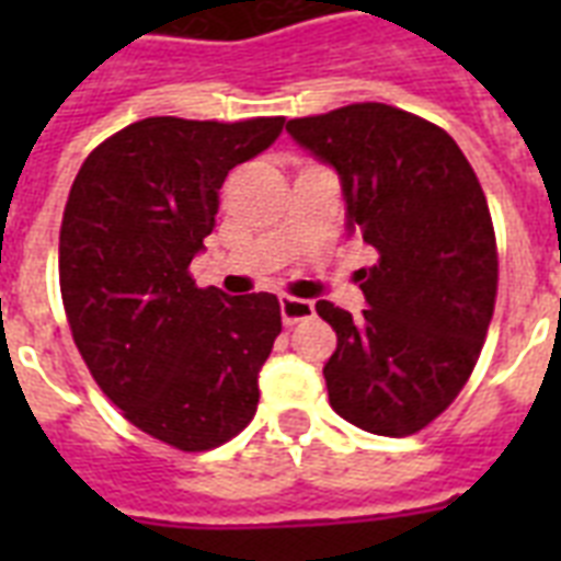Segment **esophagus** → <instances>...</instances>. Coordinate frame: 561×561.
<instances>
[{
    "label": "esophagus",
    "instance_id": "1",
    "mask_svg": "<svg viewBox=\"0 0 561 561\" xmlns=\"http://www.w3.org/2000/svg\"><path fill=\"white\" fill-rule=\"evenodd\" d=\"M279 311H282V323L297 325L302 323V320H311V317H314V302H311V299L282 297Z\"/></svg>",
    "mask_w": 561,
    "mask_h": 561
}]
</instances>
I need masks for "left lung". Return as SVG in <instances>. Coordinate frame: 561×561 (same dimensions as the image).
I'll return each instance as SVG.
<instances>
[{
    "mask_svg": "<svg viewBox=\"0 0 561 561\" xmlns=\"http://www.w3.org/2000/svg\"><path fill=\"white\" fill-rule=\"evenodd\" d=\"M285 130L337 171L346 229L378 255L358 271L364 314L317 302L337 332L329 401L369 434H416L469 381L495 311L486 194L443 127L390 104L290 118Z\"/></svg>",
    "mask_w": 561,
    "mask_h": 561,
    "instance_id": "1",
    "label": "left lung"
}]
</instances>
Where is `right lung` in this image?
<instances>
[{
  "label": "right lung",
  "mask_w": 561,
  "mask_h": 561,
  "mask_svg": "<svg viewBox=\"0 0 561 561\" xmlns=\"http://www.w3.org/2000/svg\"><path fill=\"white\" fill-rule=\"evenodd\" d=\"M285 118L127 125L83 160L60 224V294L75 346L127 422L180 451L250 425L282 332L273 294L197 288L218 188L271 148Z\"/></svg>",
  "instance_id": "obj_1"
}]
</instances>
